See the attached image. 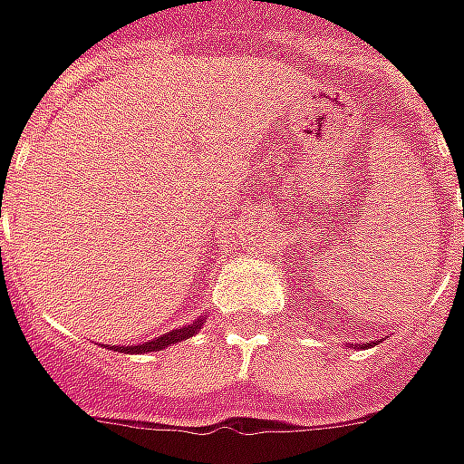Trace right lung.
<instances>
[{"mask_svg": "<svg viewBox=\"0 0 464 464\" xmlns=\"http://www.w3.org/2000/svg\"><path fill=\"white\" fill-rule=\"evenodd\" d=\"M206 319V316H203ZM203 319L198 322L188 324V326H180V329H173V332L163 334V336H155L150 342H145V344L138 346H108V349H115V352H128V354H145V352H160L165 346L178 344V342H183V339H190L193 334L200 332V326H203Z\"/></svg>", "mask_w": 464, "mask_h": 464, "instance_id": "add662e5", "label": "right lung"}]
</instances>
